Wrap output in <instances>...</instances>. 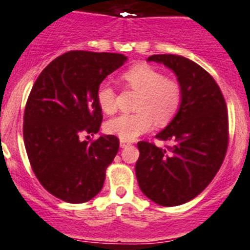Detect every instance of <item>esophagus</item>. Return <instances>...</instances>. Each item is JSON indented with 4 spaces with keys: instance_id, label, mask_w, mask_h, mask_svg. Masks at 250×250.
I'll use <instances>...</instances> for the list:
<instances>
[{
    "instance_id": "34e87169",
    "label": "esophagus",
    "mask_w": 250,
    "mask_h": 250,
    "mask_svg": "<svg viewBox=\"0 0 250 250\" xmlns=\"http://www.w3.org/2000/svg\"><path fill=\"white\" fill-rule=\"evenodd\" d=\"M128 146H130V142L123 141V139H121V147L125 148V147H128Z\"/></svg>"
}]
</instances>
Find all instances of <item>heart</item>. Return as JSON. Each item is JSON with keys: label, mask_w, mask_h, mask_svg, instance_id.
Here are the masks:
<instances>
[{"label": "heart", "mask_w": 250, "mask_h": 250, "mask_svg": "<svg viewBox=\"0 0 250 250\" xmlns=\"http://www.w3.org/2000/svg\"><path fill=\"white\" fill-rule=\"evenodd\" d=\"M123 86L137 92L134 113L120 114L105 123L107 133L120 137L123 141H133L152 129L156 122L164 127L173 121L183 101L181 83L166 77L163 72L147 63H138L125 69L121 75ZM100 108L104 113H113L117 108V94L107 82L101 83L96 92Z\"/></svg>", "instance_id": "obj_1"}]
</instances>
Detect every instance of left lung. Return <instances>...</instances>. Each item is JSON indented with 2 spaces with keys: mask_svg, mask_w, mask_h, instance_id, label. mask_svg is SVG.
Listing matches in <instances>:
<instances>
[{
  "mask_svg": "<svg viewBox=\"0 0 250 250\" xmlns=\"http://www.w3.org/2000/svg\"><path fill=\"white\" fill-rule=\"evenodd\" d=\"M178 77L183 101L178 114L156 136L166 148L141 141L136 175L139 188L163 207L181 206L206 189L228 149V111L214 78L193 61L175 55H153Z\"/></svg>",
  "mask_w": 250,
  "mask_h": 250,
  "instance_id": "1",
  "label": "left lung"
}]
</instances>
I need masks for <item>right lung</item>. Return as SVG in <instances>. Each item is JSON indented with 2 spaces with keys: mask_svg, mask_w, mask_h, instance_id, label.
Wrapping results in <instances>:
<instances>
[{
  "mask_svg": "<svg viewBox=\"0 0 250 250\" xmlns=\"http://www.w3.org/2000/svg\"><path fill=\"white\" fill-rule=\"evenodd\" d=\"M127 61L121 53L69 51L41 72L23 116V141L33 173L44 189L67 203H84L101 192L113 162L116 136L82 141L97 133L102 109L98 86Z\"/></svg>",
  "mask_w": 250,
  "mask_h": 250,
  "instance_id": "1",
  "label": "right lung"
}]
</instances>
